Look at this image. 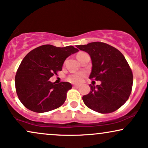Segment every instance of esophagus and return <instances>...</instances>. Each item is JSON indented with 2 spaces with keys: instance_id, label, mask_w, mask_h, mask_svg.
<instances>
[{
  "instance_id": "34e87169",
  "label": "esophagus",
  "mask_w": 148,
  "mask_h": 148,
  "mask_svg": "<svg viewBox=\"0 0 148 148\" xmlns=\"http://www.w3.org/2000/svg\"><path fill=\"white\" fill-rule=\"evenodd\" d=\"M73 87H74V88H79V85H73Z\"/></svg>"
}]
</instances>
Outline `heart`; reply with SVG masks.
I'll return each instance as SVG.
<instances>
[{
  "label": "heart",
  "mask_w": 148,
  "mask_h": 148,
  "mask_svg": "<svg viewBox=\"0 0 148 148\" xmlns=\"http://www.w3.org/2000/svg\"><path fill=\"white\" fill-rule=\"evenodd\" d=\"M84 76V74L83 73H75L70 75L67 79L71 83L78 84L82 81Z\"/></svg>",
  "instance_id": "obj_1"
}]
</instances>
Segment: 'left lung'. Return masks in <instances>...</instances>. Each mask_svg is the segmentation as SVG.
<instances>
[{
    "instance_id": "8db88e82",
    "label": "left lung",
    "mask_w": 148,
    "mask_h": 148,
    "mask_svg": "<svg viewBox=\"0 0 148 148\" xmlns=\"http://www.w3.org/2000/svg\"><path fill=\"white\" fill-rule=\"evenodd\" d=\"M76 47L90 55L92 71L89 78L101 82L96 86L89 85L90 91L83 96L84 103L91 110L103 114L116 110L128 99L132 88V72L123 55L101 42Z\"/></svg>"
}]
</instances>
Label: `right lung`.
I'll return each instance as SVG.
<instances>
[{
  "label": "right lung",
  "instance_id": "1",
  "mask_svg": "<svg viewBox=\"0 0 148 148\" xmlns=\"http://www.w3.org/2000/svg\"><path fill=\"white\" fill-rule=\"evenodd\" d=\"M78 49L73 46L42 45L24 58L15 77L18 99L29 110L45 112L61 106L66 99L70 83H52L49 79L61 71L65 60Z\"/></svg>",
  "mask_w": 148,
  "mask_h": 148
}]
</instances>
